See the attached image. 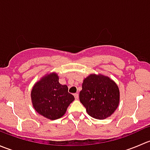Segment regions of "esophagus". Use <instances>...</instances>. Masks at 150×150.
I'll use <instances>...</instances> for the list:
<instances>
[{
    "label": "esophagus",
    "instance_id": "obj_1",
    "mask_svg": "<svg viewBox=\"0 0 150 150\" xmlns=\"http://www.w3.org/2000/svg\"><path fill=\"white\" fill-rule=\"evenodd\" d=\"M74 96H75V99H76V100H78V98H79V95H78V93H75V94H74Z\"/></svg>",
    "mask_w": 150,
    "mask_h": 150
}]
</instances>
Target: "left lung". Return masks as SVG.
Masks as SVG:
<instances>
[{
	"mask_svg": "<svg viewBox=\"0 0 150 150\" xmlns=\"http://www.w3.org/2000/svg\"><path fill=\"white\" fill-rule=\"evenodd\" d=\"M79 98L89 115L103 120L118 107L120 91L117 85L109 77L91 74L83 80Z\"/></svg>",
	"mask_w": 150,
	"mask_h": 150,
	"instance_id": "obj_1",
	"label": "left lung"
}]
</instances>
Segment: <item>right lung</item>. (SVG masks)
I'll return each mask as SVG.
<instances>
[{
	"mask_svg": "<svg viewBox=\"0 0 150 150\" xmlns=\"http://www.w3.org/2000/svg\"><path fill=\"white\" fill-rule=\"evenodd\" d=\"M33 106L38 114L49 120H57L65 114L75 99L66 85L59 82L55 72L47 74L38 81L31 91Z\"/></svg>",
	"mask_w": 150,
	"mask_h": 150,
	"instance_id": "obj_1",
	"label": "right lung"
}]
</instances>
